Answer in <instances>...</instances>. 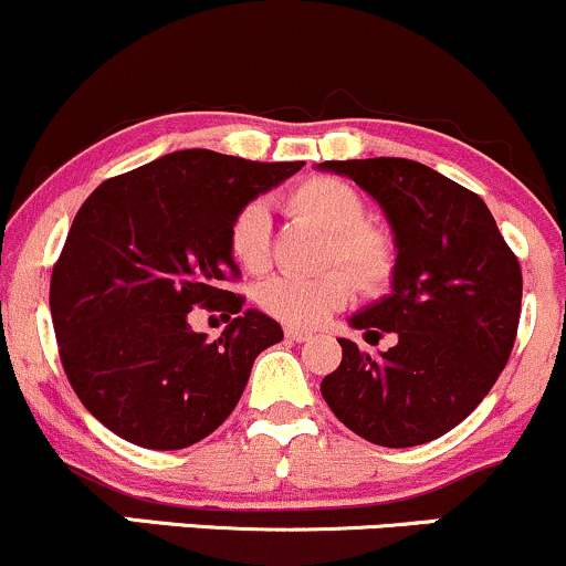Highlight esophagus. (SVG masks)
Here are the masks:
<instances>
[{
    "label": "esophagus",
    "instance_id": "1",
    "mask_svg": "<svg viewBox=\"0 0 566 566\" xmlns=\"http://www.w3.org/2000/svg\"><path fill=\"white\" fill-rule=\"evenodd\" d=\"M285 336H289V339H294V342H307L313 334L304 332V328H291L289 326V328H285Z\"/></svg>",
    "mask_w": 566,
    "mask_h": 566
}]
</instances>
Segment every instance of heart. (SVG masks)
<instances>
[{
	"mask_svg": "<svg viewBox=\"0 0 566 566\" xmlns=\"http://www.w3.org/2000/svg\"><path fill=\"white\" fill-rule=\"evenodd\" d=\"M285 211L313 221L328 232L326 264H345L317 275H275L256 289V302L266 315L285 326L313 328L355 294L379 291L392 281L398 266V243L382 224L366 221V202L353 184L334 176H313L296 184L283 200ZM230 253L243 270L264 272L272 259L270 213L264 202L251 200L230 221ZM354 275L350 276L349 272Z\"/></svg>",
	"mask_w": 566,
	"mask_h": 566,
	"instance_id": "obj_1",
	"label": "heart"
}]
</instances>
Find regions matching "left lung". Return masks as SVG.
Listing matches in <instances>:
<instances>
[{
  "instance_id": "1",
  "label": "left lung",
  "mask_w": 566,
  "mask_h": 566,
  "mask_svg": "<svg viewBox=\"0 0 566 566\" xmlns=\"http://www.w3.org/2000/svg\"><path fill=\"white\" fill-rule=\"evenodd\" d=\"M321 170L366 189L396 232L392 294L350 317L366 336L396 334L379 358L339 339L342 364L321 382L332 411L379 447L449 433L497 382L522 315V266L486 202L403 157L328 160Z\"/></svg>"
}]
</instances>
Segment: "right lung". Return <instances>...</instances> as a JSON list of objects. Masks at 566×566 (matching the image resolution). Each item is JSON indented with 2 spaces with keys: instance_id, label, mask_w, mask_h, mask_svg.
Listing matches in <instances>:
<instances>
[{
  "instance_id": "1",
  "label": "right lung",
  "mask_w": 566,
  "mask_h": 566,
  "mask_svg": "<svg viewBox=\"0 0 566 566\" xmlns=\"http://www.w3.org/2000/svg\"><path fill=\"white\" fill-rule=\"evenodd\" d=\"M300 168L184 149L82 202L50 277V315L69 382L112 433L168 452L232 415L283 328L227 291L240 277L230 221ZM192 306L239 317L208 343L188 326Z\"/></svg>"
}]
</instances>
